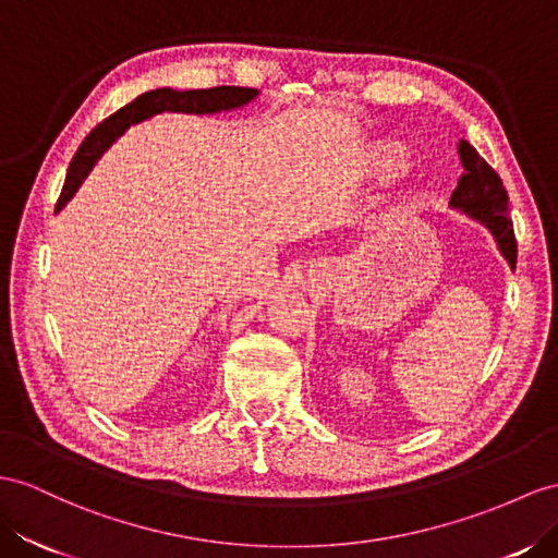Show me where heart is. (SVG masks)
I'll list each match as a JSON object with an SVG mask.
<instances>
[{
    "mask_svg": "<svg viewBox=\"0 0 558 558\" xmlns=\"http://www.w3.org/2000/svg\"><path fill=\"white\" fill-rule=\"evenodd\" d=\"M412 165V153L401 141H384L379 146H375V150L369 153V160H367V169L369 174L381 179V181H389L405 174ZM420 205V197H408L403 207L398 209V214H410L412 209H417Z\"/></svg>",
    "mask_w": 558,
    "mask_h": 558,
    "instance_id": "obj_1",
    "label": "heart"
}]
</instances>
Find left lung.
I'll return each instance as SVG.
<instances>
[{
	"instance_id": "1",
	"label": "left lung",
	"mask_w": 558,
	"mask_h": 558,
	"mask_svg": "<svg viewBox=\"0 0 558 558\" xmlns=\"http://www.w3.org/2000/svg\"><path fill=\"white\" fill-rule=\"evenodd\" d=\"M460 157L464 174L452 191L450 207L488 228L497 242L499 254L505 256L511 268H517V238H513L509 197L502 179L466 141H460Z\"/></svg>"
}]
</instances>
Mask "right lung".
<instances>
[{"label": "right lung", "mask_w": 558, "mask_h": 558, "mask_svg": "<svg viewBox=\"0 0 558 558\" xmlns=\"http://www.w3.org/2000/svg\"><path fill=\"white\" fill-rule=\"evenodd\" d=\"M259 96V89H245V87H214V89H153L141 94L130 106L120 108L116 116H110L106 122H101L96 130L82 141L77 148L73 162L68 167L63 191L59 197L56 211H61L70 199L75 197L84 179L89 177V171L101 160L104 153L116 143L130 126L150 120L160 112H189V116H217V112H228L250 106L254 98Z\"/></svg>", "instance_id": "obj_1"}]
</instances>
